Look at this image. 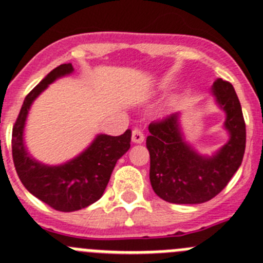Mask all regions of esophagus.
<instances>
[{
	"label": "esophagus",
	"mask_w": 263,
	"mask_h": 263,
	"mask_svg": "<svg viewBox=\"0 0 263 263\" xmlns=\"http://www.w3.org/2000/svg\"><path fill=\"white\" fill-rule=\"evenodd\" d=\"M132 141H133L134 143H142V142L144 141V134L142 133V130H133V133H132Z\"/></svg>",
	"instance_id": "esophagus-1"
}]
</instances>
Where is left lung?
Listing matches in <instances>:
<instances>
[{
	"label": "left lung",
	"mask_w": 263,
	"mask_h": 263,
	"mask_svg": "<svg viewBox=\"0 0 263 263\" xmlns=\"http://www.w3.org/2000/svg\"><path fill=\"white\" fill-rule=\"evenodd\" d=\"M213 93L224 110L230 141L213 156H202L184 141L179 113L151 122L146 146L150 153L154 192L170 203L196 204L210 201L227 186L241 165L247 142L244 116L232 84L218 78Z\"/></svg>",
	"instance_id": "left-lung-1"
}]
</instances>
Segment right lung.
<instances>
[{"label":"right lung","mask_w":263,"mask_h":263,"mask_svg":"<svg viewBox=\"0 0 263 263\" xmlns=\"http://www.w3.org/2000/svg\"><path fill=\"white\" fill-rule=\"evenodd\" d=\"M73 65L62 64L53 69L26 96L13 127L11 148L19 180L36 198L64 213L90 206L103 196L116 163L130 148L132 130L119 137L99 134L81 155L61 165H45L27 153L23 129L32 102L48 84L73 71Z\"/></svg>","instance_id":"1"}]
</instances>
